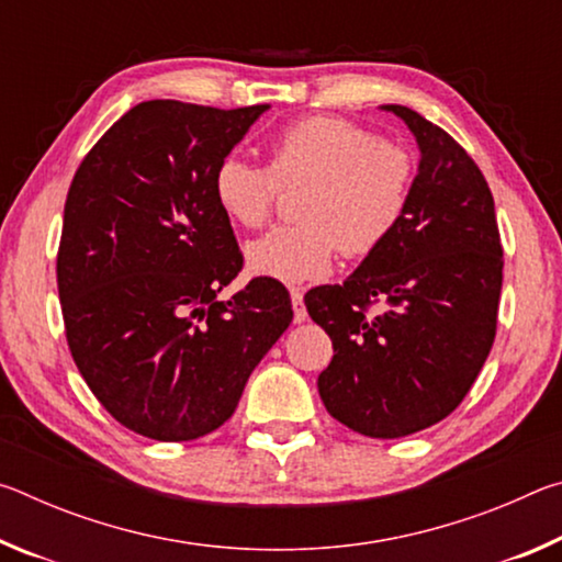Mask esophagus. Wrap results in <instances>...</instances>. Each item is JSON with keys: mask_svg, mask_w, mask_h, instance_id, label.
<instances>
[{"mask_svg": "<svg viewBox=\"0 0 562 562\" xmlns=\"http://www.w3.org/2000/svg\"><path fill=\"white\" fill-rule=\"evenodd\" d=\"M290 300H292V310H294V322L302 325L307 319V307H304V297L300 290H290Z\"/></svg>", "mask_w": 562, "mask_h": 562, "instance_id": "1", "label": "esophagus"}]
</instances>
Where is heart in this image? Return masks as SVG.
Masks as SVG:
<instances>
[{
    "label": "heart",
    "instance_id": "obj_1",
    "mask_svg": "<svg viewBox=\"0 0 562 562\" xmlns=\"http://www.w3.org/2000/svg\"><path fill=\"white\" fill-rule=\"evenodd\" d=\"M412 150L339 116H310L270 140L268 168L240 156L215 166L213 198L237 227L268 221L278 190L304 186L292 215L247 243V270L280 282L319 280L331 272L339 247L351 258L374 252L396 231L412 201Z\"/></svg>",
    "mask_w": 562,
    "mask_h": 562
}]
</instances>
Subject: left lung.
Here are the masks:
<instances>
[{
	"mask_svg": "<svg viewBox=\"0 0 562 562\" xmlns=\"http://www.w3.org/2000/svg\"><path fill=\"white\" fill-rule=\"evenodd\" d=\"M402 119L418 146L414 193L396 231L341 284L304 294L335 347L317 379L351 431L398 439L439 424L469 394L496 337L503 247L486 178L443 128ZM383 302V312L368 307Z\"/></svg>",
	"mask_w": 562,
	"mask_h": 562,
	"instance_id": "obj_1",
	"label": "left lung"
}]
</instances>
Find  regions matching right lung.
Masks as SVG:
<instances>
[{"label": "right lung", "mask_w": 562, "mask_h": 562, "mask_svg": "<svg viewBox=\"0 0 562 562\" xmlns=\"http://www.w3.org/2000/svg\"><path fill=\"white\" fill-rule=\"evenodd\" d=\"M268 109L144 101L71 180L56 258L66 341L101 406L148 439L193 441L223 426L292 322L272 278L217 297L243 252L213 173Z\"/></svg>", "instance_id": "right-lung-1"}]
</instances>
